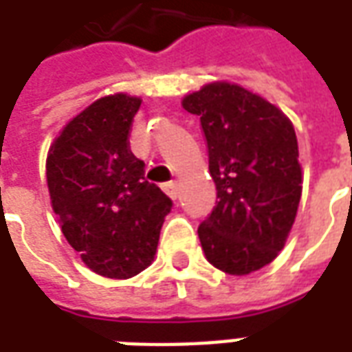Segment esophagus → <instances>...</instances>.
I'll list each match as a JSON object with an SVG mask.
<instances>
[{
    "mask_svg": "<svg viewBox=\"0 0 352 352\" xmlns=\"http://www.w3.org/2000/svg\"><path fill=\"white\" fill-rule=\"evenodd\" d=\"M162 188H164V192H166L171 199H177V196H179V188H177V183H173V181L166 183Z\"/></svg>",
    "mask_w": 352,
    "mask_h": 352,
    "instance_id": "obj_1",
    "label": "esophagus"
}]
</instances>
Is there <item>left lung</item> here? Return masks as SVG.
Listing matches in <instances>:
<instances>
[{
	"label": "left lung",
	"mask_w": 352,
	"mask_h": 352,
	"mask_svg": "<svg viewBox=\"0 0 352 352\" xmlns=\"http://www.w3.org/2000/svg\"><path fill=\"white\" fill-rule=\"evenodd\" d=\"M183 107L199 116L219 198L199 224L201 249L221 272L249 275L277 258L298 213L294 126L258 94L224 80L184 96Z\"/></svg>",
	"instance_id": "8db88e82"
}]
</instances>
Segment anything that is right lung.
<instances>
[{
	"mask_svg": "<svg viewBox=\"0 0 352 352\" xmlns=\"http://www.w3.org/2000/svg\"><path fill=\"white\" fill-rule=\"evenodd\" d=\"M141 98L113 94L65 124L47 156L50 204L62 234L98 275L130 279L153 264L171 199L145 181L130 151Z\"/></svg>",
	"mask_w": 352,
	"mask_h": 352,
	"instance_id": "obj_1",
	"label": "right lung"
}]
</instances>
